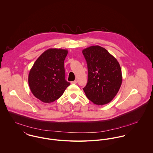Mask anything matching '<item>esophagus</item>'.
<instances>
[{"instance_id": "34e87169", "label": "esophagus", "mask_w": 153, "mask_h": 153, "mask_svg": "<svg viewBox=\"0 0 153 153\" xmlns=\"http://www.w3.org/2000/svg\"><path fill=\"white\" fill-rule=\"evenodd\" d=\"M71 83L72 84H75L77 83V81H76V80H75V81H71Z\"/></svg>"}]
</instances>
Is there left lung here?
<instances>
[{"instance_id": "1", "label": "left lung", "mask_w": 153, "mask_h": 153, "mask_svg": "<svg viewBox=\"0 0 153 153\" xmlns=\"http://www.w3.org/2000/svg\"><path fill=\"white\" fill-rule=\"evenodd\" d=\"M87 61L88 82L83 88L88 98L97 105L109 103L122 83V72L117 60L104 48L92 46L82 51Z\"/></svg>"}]
</instances>
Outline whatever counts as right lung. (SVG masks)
Segmentation results:
<instances>
[{"label": "right lung", "mask_w": 153, "mask_h": 153, "mask_svg": "<svg viewBox=\"0 0 153 153\" xmlns=\"http://www.w3.org/2000/svg\"><path fill=\"white\" fill-rule=\"evenodd\" d=\"M68 51L49 49L36 59L31 68L28 82L33 95L45 103L58 100L70 83L65 79L64 60Z\"/></svg>", "instance_id": "right-lung-1"}]
</instances>
